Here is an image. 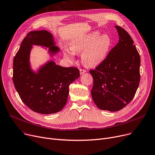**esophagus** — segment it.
I'll list each match as a JSON object with an SVG mask.
<instances>
[{"instance_id":"1","label":"esophagus","mask_w":155,"mask_h":155,"mask_svg":"<svg viewBox=\"0 0 155 155\" xmlns=\"http://www.w3.org/2000/svg\"><path fill=\"white\" fill-rule=\"evenodd\" d=\"M86 71H86L85 70H84V69H80V75L84 74L85 73Z\"/></svg>"}]
</instances>
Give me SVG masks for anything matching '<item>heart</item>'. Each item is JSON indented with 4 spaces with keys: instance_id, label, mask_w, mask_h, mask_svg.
<instances>
[{
    "instance_id": "obj_1",
    "label": "heart",
    "mask_w": 155,
    "mask_h": 155,
    "mask_svg": "<svg viewBox=\"0 0 155 155\" xmlns=\"http://www.w3.org/2000/svg\"><path fill=\"white\" fill-rule=\"evenodd\" d=\"M112 46V40L107 34L93 31L74 37L70 41V48L63 47L65 57L73 60L75 54L81 52L82 63L88 67H96L106 59Z\"/></svg>"
}]
</instances>
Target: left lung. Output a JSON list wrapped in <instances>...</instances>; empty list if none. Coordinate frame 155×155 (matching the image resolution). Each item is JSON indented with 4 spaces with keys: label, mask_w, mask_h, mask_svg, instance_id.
<instances>
[{
    "label": "left lung",
    "mask_w": 155,
    "mask_h": 155,
    "mask_svg": "<svg viewBox=\"0 0 155 155\" xmlns=\"http://www.w3.org/2000/svg\"><path fill=\"white\" fill-rule=\"evenodd\" d=\"M118 42L106 59L90 73L94 78L91 97L102 110L117 111L135 96L140 80V57L133 40L125 30L116 25Z\"/></svg>",
    "instance_id": "obj_1"
}]
</instances>
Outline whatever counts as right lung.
<instances>
[{"label": "right lung", "instance_id": "add662e5", "mask_svg": "<svg viewBox=\"0 0 155 155\" xmlns=\"http://www.w3.org/2000/svg\"><path fill=\"white\" fill-rule=\"evenodd\" d=\"M55 45L53 35L48 31H31L14 58L15 88L24 104L41 114H52L62 110L67 101L70 84L80 77L77 68L61 67L53 60L33 70L30 60L33 45L42 47L52 57L60 51Z\"/></svg>", "mask_w": 155, "mask_h": 155}]
</instances>
